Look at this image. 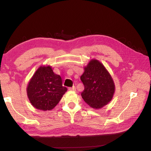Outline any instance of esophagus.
Listing matches in <instances>:
<instances>
[{"mask_svg":"<svg viewBox=\"0 0 151 151\" xmlns=\"http://www.w3.org/2000/svg\"><path fill=\"white\" fill-rule=\"evenodd\" d=\"M68 90H69V91H76V87L73 86V87H71V88H68Z\"/></svg>","mask_w":151,"mask_h":151,"instance_id":"1","label":"esophagus"}]
</instances>
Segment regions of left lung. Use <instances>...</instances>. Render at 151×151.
Segmentation results:
<instances>
[{
	"mask_svg": "<svg viewBox=\"0 0 151 151\" xmlns=\"http://www.w3.org/2000/svg\"><path fill=\"white\" fill-rule=\"evenodd\" d=\"M81 80L84 86L82 98L95 109L103 108L112 99L115 86L106 68L96 59H93L84 68Z\"/></svg>",
	"mask_w": 151,
	"mask_h": 151,
	"instance_id": "left-lung-1",
	"label": "left lung"
}]
</instances>
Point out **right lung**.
<instances>
[{
  "mask_svg": "<svg viewBox=\"0 0 151 151\" xmlns=\"http://www.w3.org/2000/svg\"><path fill=\"white\" fill-rule=\"evenodd\" d=\"M26 91L31 104L36 109L47 111L56 106L67 89L62 86L61 77L55 74L52 67L48 65L38 68Z\"/></svg>",
  "mask_w": 151,
  "mask_h": 151,
  "instance_id": "1",
  "label": "right lung"
}]
</instances>
